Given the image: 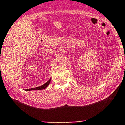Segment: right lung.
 <instances>
[{"label":"right lung","instance_id":"obj_1","mask_svg":"<svg viewBox=\"0 0 125 125\" xmlns=\"http://www.w3.org/2000/svg\"><path fill=\"white\" fill-rule=\"evenodd\" d=\"M51 78L48 80V82H46V83L43 84V85H42L41 86H38V87L36 88H31V89H26V91H30V90H42V89H45V88H46L48 86V85H49V84L51 82Z\"/></svg>","mask_w":125,"mask_h":125}]
</instances>
